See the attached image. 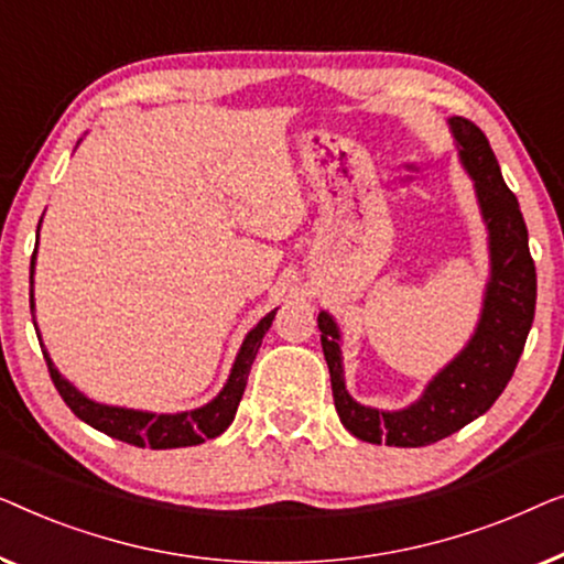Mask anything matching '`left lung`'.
<instances>
[{
  "label": "left lung",
  "instance_id": "8db88e82",
  "mask_svg": "<svg viewBox=\"0 0 564 564\" xmlns=\"http://www.w3.org/2000/svg\"><path fill=\"white\" fill-rule=\"evenodd\" d=\"M449 130L459 163L475 184L482 221L488 227L490 279L470 343L426 383L422 399L406 409L380 411L362 406L347 393L337 322L327 312H319L316 319L339 422L347 432L370 444L424 447L486 414L509 386L534 322L536 268L517 196L506 186L501 165L478 124L465 117H452Z\"/></svg>",
  "mask_w": 564,
  "mask_h": 564
}]
</instances>
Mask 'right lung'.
Masks as SVG:
<instances>
[{
    "instance_id": "obj_1",
    "label": "right lung",
    "mask_w": 564,
    "mask_h": 564,
    "mask_svg": "<svg viewBox=\"0 0 564 564\" xmlns=\"http://www.w3.org/2000/svg\"><path fill=\"white\" fill-rule=\"evenodd\" d=\"M33 273H35V256L30 260V283H33ZM30 312H35L33 289H30ZM273 319H275V308L271 314H265L263 319L248 332V337L242 339V347L240 352H237L232 370H229L225 388H221V391L214 395L206 406H199L194 411H181V414H153V411L107 406V403L86 399L78 388L70 386L68 380L61 376L43 343L41 347H43V358L47 362V372H51L53 378V386L58 388L61 399L66 401V406L74 411L82 422L94 426V430L105 432L107 437L134 444V447H150V449L192 447V444H202L204 440L219 437V434L232 424L237 406H240V399L245 393V386H248L250 365L256 360L260 343H263L265 332L271 329ZM35 332H37V324H35Z\"/></svg>"
}]
</instances>
